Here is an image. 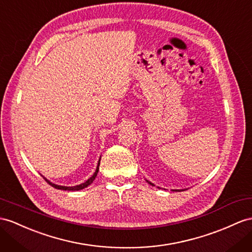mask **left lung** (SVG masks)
Masks as SVG:
<instances>
[{"label":"left lung","mask_w":252,"mask_h":252,"mask_svg":"<svg viewBox=\"0 0 252 252\" xmlns=\"http://www.w3.org/2000/svg\"><path fill=\"white\" fill-rule=\"evenodd\" d=\"M147 182H148V183H150L151 185H153V186H154V184H152L151 182H149V181H147ZM175 190H176V191H181V190H177V189H175Z\"/></svg>","instance_id":"obj_1"}]
</instances>
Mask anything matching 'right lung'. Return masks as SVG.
I'll use <instances>...</instances> for the list:
<instances>
[{"label": "right lung", "instance_id": "1", "mask_svg": "<svg viewBox=\"0 0 252 252\" xmlns=\"http://www.w3.org/2000/svg\"><path fill=\"white\" fill-rule=\"evenodd\" d=\"M99 166H100V159H99V163H98V166H96V169H95V171H94V175L90 177L86 182H84V183H82V184H80V185H75V186H62V185H56V184H54V183H52V182H50L48 179H46L44 178L43 176V179L46 180V181L51 185V186H53L54 189H63V190H80V189H85V188H87L88 185H90L92 184L93 182H94V180L95 179V177H96V175H98V171H99Z\"/></svg>", "mask_w": 252, "mask_h": 252}]
</instances>
